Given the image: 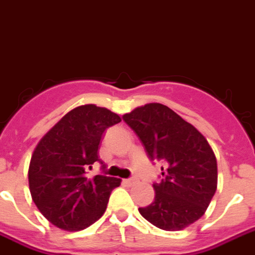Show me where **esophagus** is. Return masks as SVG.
Instances as JSON below:
<instances>
[{"label":"esophagus","mask_w":255,"mask_h":255,"mask_svg":"<svg viewBox=\"0 0 255 255\" xmlns=\"http://www.w3.org/2000/svg\"><path fill=\"white\" fill-rule=\"evenodd\" d=\"M123 183H126V185L128 186H132L134 183V179H124Z\"/></svg>","instance_id":"obj_1"}]
</instances>
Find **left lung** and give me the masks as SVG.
Instances as JSON below:
<instances>
[{
    "mask_svg": "<svg viewBox=\"0 0 255 255\" xmlns=\"http://www.w3.org/2000/svg\"><path fill=\"white\" fill-rule=\"evenodd\" d=\"M150 160L163 162L154 183V202L138 208L163 231H182L204 215L217 188V162L207 138L192 124L161 103H146L124 114Z\"/></svg>",
    "mask_w": 255,
    "mask_h": 255,
    "instance_id": "8db88e82",
    "label": "left lung"
}]
</instances>
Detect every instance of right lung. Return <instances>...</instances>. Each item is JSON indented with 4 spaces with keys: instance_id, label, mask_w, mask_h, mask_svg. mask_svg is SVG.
<instances>
[{
    "instance_id": "obj_1",
    "label": "right lung",
    "mask_w": 255,
    "mask_h": 255,
    "mask_svg": "<svg viewBox=\"0 0 255 255\" xmlns=\"http://www.w3.org/2000/svg\"><path fill=\"white\" fill-rule=\"evenodd\" d=\"M122 122L105 107L70 110L39 140L28 166L31 198L41 215L64 231H82L99 220L122 179L88 177L105 129Z\"/></svg>"
}]
</instances>
